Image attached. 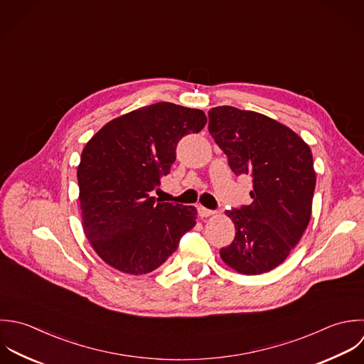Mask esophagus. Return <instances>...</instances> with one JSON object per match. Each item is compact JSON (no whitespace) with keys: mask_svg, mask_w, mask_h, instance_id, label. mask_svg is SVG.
Segmentation results:
<instances>
[{"mask_svg":"<svg viewBox=\"0 0 364 364\" xmlns=\"http://www.w3.org/2000/svg\"><path fill=\"white\" fill-rule=\"evenodd\" d=\"M198 214H200V217L205 218V217L214 215V211H213V210H208V208H205V207H203V205H200V207H198Z\"/></svg>","mask_w":364,"mask_h":364,"instance_id":"obj_1","label":"esophagus"}]
</instances>
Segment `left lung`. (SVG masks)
<instances>
[{"label":"left lung","instance_id":"1","mask_svg":"<svg viewBox=\"0 0 364 364\" xmlns=\"http://www.w3.org/2000/svg\"><path fill=\"white\" fill-rule=\"evenodd\" d=\"M208 130L231 170L250 174L252 203L225 211L235 225L223 261L244 275L281 265L302 238L312 214L316 184L309 146L288 126L257 112L217 106Z\"/></svg>","mask_w":364,"mask_h":364}]
</instances>
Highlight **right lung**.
Segmentation results:
<instances>
[{"label":"right lung","mask_w":364,"mask_h":364,"mask_svg":"<svg viewBox=\"0 0 364 364\" xmlns=\"http://www.w3.org/2000/svg\"><path fill=\"white\" fill-rule=\"evenodd\" d=\"M205 123L200 109L160 102L110 120L86 143L77 166L82 227L107 265L149 274L196 225V207L156 203L150 193L170 173L180 139Z\"/></svg>","instance_id":"1"}]
</instances>
